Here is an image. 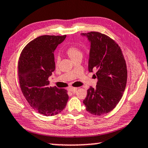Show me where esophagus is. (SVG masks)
I'll list each match as a JSON object with an SVG mask.
<instances>
[{"label":"esophagus","mask_w":148,"mask_h":148,"mask_svg":"<svg viewBox=\"0 0 148 148\" xmlns=\"http://www.w3.org/2000/svg\"><path fill=\"white\" fill-rule=\"evenodd\" d=\"M77 89H78L77 87H70V88H69V90H70L71 92H73V93L76 92V91H77Z\"/></svg>","instance_id":"34e87169"}]
</instances>
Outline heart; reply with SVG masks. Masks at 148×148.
Wrapping results in <instances>:
<instances>
[{
	"label": "heart",
	"instance_id": "1",
	"mask_svg": "<svg viewBox=\"0 0 148 148\" xmlns=\"http://www.w3.org/2000/svg\"><path fill=\"white\" fill-rule=\"evenodd\" d=\"M66 53L72 61L76 60L78 58H82L83 57V52L81 50L75 46H71L68 48V49L66 50Z\"/></svg>",
	"mask_w": 148,
	"mask_h": 148
}]
</instances>
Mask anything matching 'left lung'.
Here are the masks:
<instances>
[{"mask_svg":"<svg viewBox=\"0 0 148 148\" xmlns=\"http://www.w3.org/2000/svg\"><path fill=\"white\" fill-rule=\"evenodd\" d=\"M90 42L88 70H96V87H90L83 103L86 110L95 115L111 111L119 103L127 81L126 61L118 44L99 32L81 33Z\"/></svg>","mask_w":148,"mask_h":148,"instance_id":"obj_1","label":"left lung"}]
</instances>
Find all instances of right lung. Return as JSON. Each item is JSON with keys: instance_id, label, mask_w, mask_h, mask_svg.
Instances as JSON below:
<instances>
[{"instance_id": "obj_1", "label": "right lung", "mask_w": 148, "mask_h": 148, "mask_svg": "<svg viewBox=\"0 0 148 148\" xmlns=\"http://www.w3.org/2000/svg\"><path fill=\"white\" fill-rule=\"evenodd\" d=\"M66 35H42L22 50L18 61V78L22 92L30 106L45 116L64 109L68 100L67 90L49 87L48 78L55 70L54 51Z\"/></svg>"}]
</instances>
